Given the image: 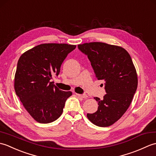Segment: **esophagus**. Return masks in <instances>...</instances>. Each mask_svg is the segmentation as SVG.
<instances>
[{
    "label": "esophagus",
    "mask_w": 156,
    "mask_h": 156,
    "mask_svg": "<svg viewBox=\"0 0 156 156\" xmlns=\"http://www.w3.org/2000/svg\"><path fill=\"white\" fill-rule=\"evenodd\" d=\"M76 95L77 96V97H80V98H87L88 97L87 95H85V94H77L76 93Z\"/></svg>",
    "instance_id": "34e87169"
}]
</instances>
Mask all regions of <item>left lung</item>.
<instances>
[{
    "instance_id": "left-lung-1",
    "label": "left lung",
    "mask_w": 156,
    "mask_h": 156,
    "mask_svg": "<svg viewBox=\"0 0 156 156\" xmlns=\"http://www.w3.org/2000/svg\"><path fill=\"white\" fill-rule=\"evenodd\" d=\"M78 49L87 55L96 78L105 81L107 94L98 102V110L87 117L98 127H108L120 119L130 106L137 90L136 69L127 51L121 46L102 42L79 44Z\"/></svg>"
}]
</instances>
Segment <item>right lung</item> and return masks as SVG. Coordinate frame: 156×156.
<instances>
[{
    "mask_svg": "<svg viewBox=\"0 0 156 156\" xmlns=\"http://www.w3.org/2000/svg\"><path fill=\"white\" fill-rule=\"evenodd\" d=\"M76 45L43 44L29 49L17 63L14 87L29 115L40 123H49L62 114L65 102L72 94L62 91L50 82L58 76L61 65Z\"/></svg>",
    "mask_w": 156,
    "mask_h": 156,
    "instance_id": "1",
    "label": "right lung"
}]
</instances>
